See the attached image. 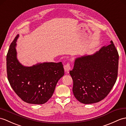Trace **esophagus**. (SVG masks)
I'll return each instance as SVG.
<instances>
[{"instance_id":"esophagus-1","label":"esophagus","mask_w":126,"mask_h":126,"mask_svg":"<svg viewBox=\"0 0 126 126\" xmlns=\"http://www.w3.org/2000/svg\"><path fill=\"white\" fill-rule=\"evenodd\" d=\"M64 71H65L66 73H69V70L71 69V66H70V64L67 63L66 65H64Z\"/></svg>"}]
</instances>
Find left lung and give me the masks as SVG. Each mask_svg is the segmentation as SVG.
<instances>
[{"label": "left lung", "mask_w": 126, "mask_h": 126, "mask_svg": "<svg viewBox=\"0 0 126 126\" xmlns=\"http://www.w3.org/2000/svg\"><path fill=\"white\" fill-rule=\"evenodd\" d=\"M92 55L75 60L70 74L72 91L81 103H96L104 99L115 84L118 76L119 55L112 41Z\"/></svg>", "instance_id": "left-lung-1"}]
</instances>
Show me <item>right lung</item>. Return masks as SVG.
Masks as SVG:
<instances>
[{"label": "right lung", "mask_w": 126, "mask_h": 126, "mask_svg": "<svg viewBox=\"0 0 126 126\" xmlns=\"http://www.w3.org/2000/svg\"><path fill=\"white\" fill-rule=\"evenodd\" d=\"M17 35L11 43L6 56L7 74L12 88L23 101L43 104L51 97L60 79L64 75L62 62L39 63L23 65L17 58Z\"/></svg>", "instance_id": "add662e5"}]
</instances>
